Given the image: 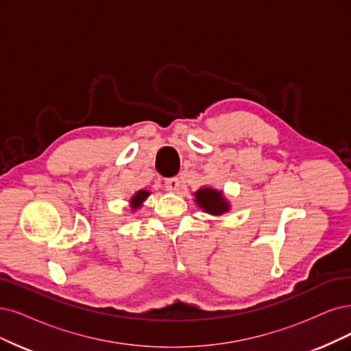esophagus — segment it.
<instances>
[{"mask_svg": "<svg viewBox=\"0 0 351 351\" xmlns=\"http://www.w3.org/2000/svg\"><path fill=\"white\" fill-rule=\"evenodd\" d=\"M165 188L171 192H175L179 189V179L178 178H169L165 180Z\"/></svg>", "mask_w": 351, "mask_h": 351, "instance_id": "obj_1", "label": "esophagus"}]
</instances>
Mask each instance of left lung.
<instances>
[{
	"mask_svg": "<svg viewBox=\"0 0 351 351\" xmlns=\"http://www.w3.org/2000/svg\"><path fill=\"white\" fill-rule=\"evenodd\" d=\"M195 202L199 208L211 215H221L230 210V204L224 198L223 192L210 186L201 188L195 192Z\"/></svg>",
	"mask_w": 351,
	"mask_h": 351,
	"instance_id": "8db88e82",
	"label": "left lung"
}]
</instances>
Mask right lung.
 Masks as SVG:
<instances>
[{
    "mask_svg": "<svg viewBox=\"0 0 351 351\" xmlns=\"http://www.w3.org/2000/svg\"><path fill=\"white\" fill-rule=\"evenodd\" d=\"M150 195L149 191H145V189H140L138 192H136L134 195L132 197V199H130V206H132V210L136 211L138 210L140 206L143 205V202L146 201V198Z\"/></svg>",
    "mask_w": 351,
    "mask_h": 351,
    "instance_id": "right-lung-1",
    "label": "right lung"
}]
</instances>
